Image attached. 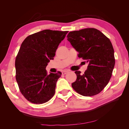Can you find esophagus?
<instances>
[{"instance_id":"esophagus-1","label":"esophagus","mask_w":129,"mask_h":129,"mask_svg":"<svg viewBox=\"0 0 129 129\" xmlns=\"http://www.w3.org/2000/svg\"><path fill=\"white\" fill-rule=\"evenodd\" d=\"M68 72H69V71H63L62 72V74H63V75H65V74H67Z\"/></svg>"}]
</instances>
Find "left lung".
<instances>
[{
  "label": "left lung",
  "mask_w": 129,
  "mask_h": 129,
  "mask_svg": "<svg viewBox=\"0 0 129 129\" xmlns=\"http://www.w3.org/2000/svg\"><path fill=\"white\" fill-rule=\"evenodd\" d=\"M67 38L79 53L78 56L88 63L82 75L80 71L75 72L77 79L72 84L73 88L84 96L98 94L108 84L114 68V50L111 41L93 28L70 32Z\"/></svg>",
  "instance_id": "obj_1"
}]
</instances>
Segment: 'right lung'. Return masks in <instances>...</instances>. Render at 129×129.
I'll use <instances>...</instances> for the list:
<instances>
[{
  "mask_svg": "<svg viewBox=\"0 0 129 129\" xmlns=\"http://www.w3.org/2000/svg\"><path fill=\"white\" fill-rule=\"evenodd\" d=\"M68 32L45 29L30 35L21 44L15 61V77L20 92L30 102L45 103L55 94L62 73L48 74L46 68Z\"/></svg>",
  "mask_w": 129,
  "mask_h": 129,
  "instance_id": "obj_1",
  "label": "right lung"
}]
</instances>
